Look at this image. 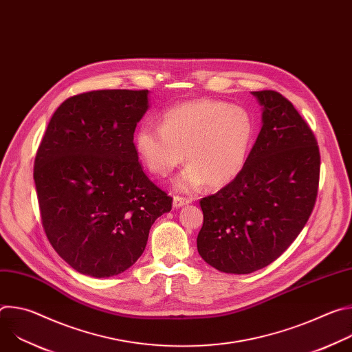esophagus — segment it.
Wrapping results in <instances>:
<instances>
[{
	"instance_id": "esophagus-1",
	"label": "esophagus",
	"mask_w": 352,
	"mask_h": 352,
	"mask_svg": "<svg viewBox=\"0 0 352 352\" xmlns=\"http://www.w3.org/2000/svg\"><path fill=\"white\" fill-rule=\"evenodd\" d=\"M189 202H190L189 199H185V197H182V196H174V199H173V206H174L175 209H178V208H182V206L188 205Z\"/></svg>"
}]
</instances>
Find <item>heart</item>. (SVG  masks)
<instances>
[{
  "mask_svg": "<svg viewBox=\"0 0 352 352\" xmlns=\"http://www.w3.org/2000/svg\"><path fill=\"white\" fill-rule=\"evenodd\" d=\"M255 133V118L245 107L197 98L166 110L160 126L142 124L133 143L144 167L159 177L170 175L186 159L189 166L174 186L195 192L206 182L210 188L232 182L246 164Z\"/></svg>",
  "mask_w": 352,
  "mask_h": 352,
  "instance_id": "obj_1",
  "label": "heart"
}]
</instances>
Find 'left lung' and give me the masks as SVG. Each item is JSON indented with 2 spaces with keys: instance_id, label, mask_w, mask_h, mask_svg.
Listing matches in <instances>:
<instances>
[{
  "instance_id": "obj_1",
  "label": "left lung",
  "mask_w": 352,
  "mask_h": 352,
  "mask_svg": "<svg viewBox=\"0 0 352 352\" xmlns=\"http://www.w3.org/2000/svg\"><path fill=\"white\" fill-rule=\"evenodd\" d=\"M262 129L241 174L200 199L197 252L214 269L248 274L274 262L305 227L316 202L320 153L291 102L274 90L252 91Z\"/></svg>"
}]
</instances>
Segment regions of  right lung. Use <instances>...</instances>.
<instances>
[{
	"mask_svg": "<svg viewBox=\"0 0 352 352\" xmlns=\"http://www.w3.org/2000/svg\"><path fill=\"white\" fill-rule=\"evenodd\" d=\"M148 90H93L67 98L34 160L45 235L76 272L111 277L143 254L173 197L143 173L133 144Z\"/></svg>",
	"mask_w": 352,
	"mask_h": 352,
	"instance_id": "obj_1",
	"label": "right lung"
}]
</instances>
